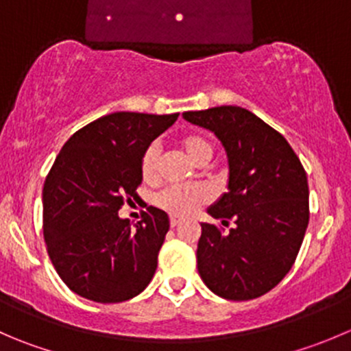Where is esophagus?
Instances as JSON below:
<instances>
[{
	"instance_id": "esophagus-1",
	"label": "esophagus",
	"mask_w": 351,
	"mask_h": 351,
	"mask_svg": "<svg viewBox=\"0 0 351 351\" xmlns=\"http://www.w3.org/2000/svg\"><path fill=\"white\" fill-rule=\"evenodd\" d=\"M178 223H180V217H176V216L169 217V224H171V228L178 226Z\"/></svg>"
}]
</instances>
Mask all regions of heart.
<instances>
[{
  "mask_svg": "<svg viewBox=\"0 0 351 351\" xmlns=\"http://www.w3.org/2000/svg\"><path fill=\"white\" fill-rule=\"evenodd\" d=\"M180 145L183 151L186 152L193 162L209 161L213 156V145L206 137L199 134H189L183 135L180 138ZM158 165H159V149L158 145L152 144L145 149L144 156L141 161V171L142 178L151 182L158 175ZM209 190L202 185L193 186H168V189L161 190L158 195L154 197L156 206L161 209L168 210V213L176 214V216H186V214L193 213L200 204L209 200Z\"/></svg>",
  "mask_w": 351,
  "mask_h": 351,
  "instance_id": "1",
  "label": "heart"
}]
</instances>
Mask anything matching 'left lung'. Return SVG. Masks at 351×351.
<instances>
[{"mask_svg":"<svg viewBox=\"0 0 351 351\" xmlns=\"http://www.w3.org/2000/svg\"><path fill=\"white\" fill-rule=\"evenodd\" d=\"M186 121L213 132L228 158V192L207 214L223 234L202 223L197 269L213 293L252 300L273 290L297 258L308 224V183L287 138L240 106L185 111Z\"/></svg>","mask_w":351,"mask_h":351,"instance_id":"8db88e82","label":"left lung"}]
</instances>
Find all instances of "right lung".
I'll use <instances>...</instances> for the list:
<instances>
[{"label":"right lung","mask_w":351,"mask_h":351,"mask_svg":"<svg viewBox=\"0 0 351 351\" xmlns=\"http://www.w3.org/2000/svg\"><path fill=\"white\" fill-rule=\"evenodd\" d=\"M176 118L118 111L85 125L61 147L43 189L44 240L73 293L118 304L151 283L168 214L151 206L132 226L118 210L137 197L145 149Z\"/></svg>","instance_id":"right-lung-1"}]
</instances>
